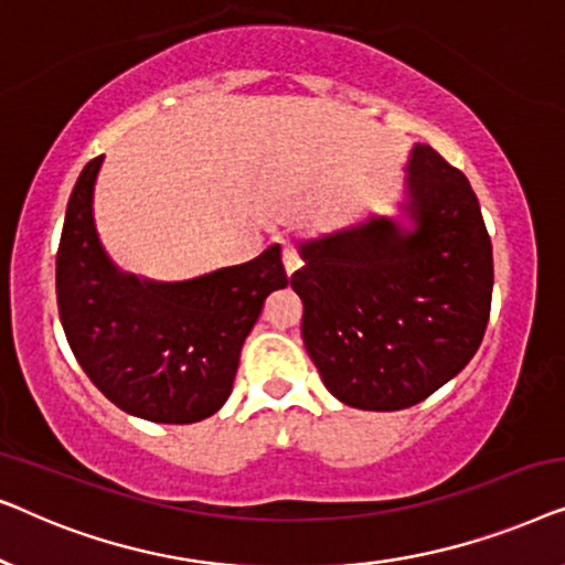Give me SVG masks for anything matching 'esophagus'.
<instances>
[{"label": "esophagus", "mask_w": 565, "mask_h": 565, "mask_svg": "<svg viewBox=\"0 0 565 565\" xmlns=\"http://www.w3.org/2000/svg\"><path fill=\"white\" fill-rule=\"evenodd\" d=\"M282 265H285V273H288V275H292V273H296V269L300 267L298 254L292 252V246H290V244H285V246H282Z\"/></svg>", "instance_id": "esophagus-1"}]
</instances>
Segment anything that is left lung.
I'll list each match as a JSON object with an SVG mask.
<instances>
[{"label": "left lung", "mask_w": 565, "mask_h": 565, "mask_svg": "<svg viewBox=\"0 0 565 565\" xmlns=\"http://www.w3.org/2000/svg\"><path fill=\"white\" fill-rule=\"evenodd\" d=\"M406 172L412 226L370 215L311 238L290 277L323 385L365 412L408 408L452 381L491 313V238L466 174L424 143Z\"/></svg>", "instance_id": "8db88e82"}]
</instances>
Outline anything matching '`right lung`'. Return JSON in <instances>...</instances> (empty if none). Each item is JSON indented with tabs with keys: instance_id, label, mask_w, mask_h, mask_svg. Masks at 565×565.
I'll list each match as a JSON object with an SVG mask.
<instances>
[{
	"instance_id": "right-lung-1",
	"label": "right lung",
	"mask_w": 565,
	"mask_h": 565,
	"mask_svg": "<svg viewBox=\"0 0 565 565\" xmlns=\"http://www.w3.org/2000/svg\"><path fill=\"white\" fill-rule=\"evenodd\" d=\"M103 159H92L74 184L56 254L68 347L126 414L159 424L207 419L231 396L244 339L267 296L288 285L280 246L182 282L122 273L99 244L92 215Z\"/></svg>"
}]
</instances>
